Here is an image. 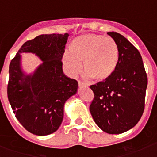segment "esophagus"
Segmentation results:
<instances>
[{
    "label": "esophagus",
    "mask_w": 157,
    "mask_h": 157,
    "mask_svg": "<svg viewBox=\"0 0 157 157\" xmlns=\"http://www.w3.org/2000/svg\"><path fill=\"white\" fill-rule=\"evenodd\" d=\"M78 85L80 87H87L88 85L86 84V83H83V82L82 81H78Z\"/></svg>",
    "instance_id": "obj_1"
}]
</instances>
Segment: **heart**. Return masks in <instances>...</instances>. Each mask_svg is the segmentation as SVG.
<instances>
[{
	"mask_svg": "<svg viewBox=\"0 0 157 157\" xmlns=\"http://www.w3.org/2000/svg\"><path fill=\"white\" fill-rule=\"evenodd\" d=\"M88 77L98 82L112 77L119 62V48L112 38L102 35L83 34L74 38L69 45V52L62 57L67 74L75 75L81 68Z\"/></svg>",
	"mask_w": 157,
	"mask_h": 157,
	"instance_id": "1",
	"label": "heart"
}]
</instances>
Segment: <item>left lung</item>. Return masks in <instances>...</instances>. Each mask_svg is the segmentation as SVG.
Wrapping results in <instances>:
<instances>
[{"instance_id": "obj_1", "label": "left lung", "mask_w": 157, "mask_h": 157, "mask_svg": "<svg viewBox=\"0 0 157 157\" xmlns=\"http://www.w3.org/2000/svg\"><path fill=\"white\" fill-rule=\"evenodd\" d=\"M107 34L118 44L119 62L108 80L90 86L94 99L90 111L99 128L118 134L134 127L143 115L147 76L138 50L122 35Z\"/></svg>"}]
</instances>
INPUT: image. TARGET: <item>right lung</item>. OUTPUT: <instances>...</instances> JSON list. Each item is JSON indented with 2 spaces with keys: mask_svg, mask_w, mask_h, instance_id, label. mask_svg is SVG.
Masks as SVG:
<instances>
[{
  "mask_svg": "<svg viewBox=\"0 0 157 157\" xmlns=\"http://www.w3.org/2000/svg\"><path fill=\"white\" fill-rule=\"evenodd\" d=\"M69 35L43 34L25 42L9 67L7 96L16 118L28 131L45 136L58 129L66 101L77 93L78 83L63 72L62 59ZM22 53H35L42 64L27 75Z\"/></svg>",
  "mask_w": 157,
  "mask_h": 157,
  "instance_id": "add662e5",
  "label": "right lung"
}]
</instances>
